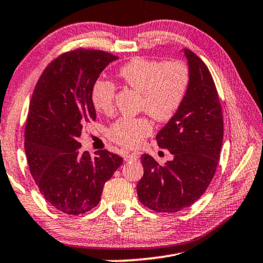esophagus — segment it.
<instances>
[{
	"label": "esophagus",
	"mask_w": 263,
	"mask_h": 263,
	"mask_svg": "<svg viewBox=\"0 0 263 263\" xmlns=\"http://www.w3.org/2000/svg\"><path fill=\"white\" fill-rule=\"evenodd\" d=\"M139 156L137 153H128V152H125L124 153V159L126 161H131V160H138Z\"/></svg>",
	"instance_id": "34e87169"
}]
</instances>
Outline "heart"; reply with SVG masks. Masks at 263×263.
Listing matches in <instances>:
<instances>
[{
	"instance_id": "b5f03b06",
	"label": "heart",
	"mask_w": 263,
	"mask_h": 263,
	"mask_svg": "<svg viewBox=\"0 0 263 263\" xmlns=\"http://www.w3.org/2000/svg\"><path fill=\"white\" fill-rule=\"evenodd\" d=\"M118 77L125 84L141 92V110L158 122L173 118L184 103L191 85L189 65L182 61L135 57L120 66ZM116 86L106 79H97L91 89L95 109L109 115L115 109ZM153 131L147 117L124 116L111 125L109 137L120 146L135 148Z\"/></svg>"
}]
</instances>
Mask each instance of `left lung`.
Wrapping results in <instances>:
<instances>
[{
	"label": "left lung",
	"instance_id": "left-lung-1",
	"mask_svg": "<svg viewBox=\"0 0 263 263\" xmlns=\"http://www.w3.org/2000/svg\"><path fill=\"white\" fill-rule=\"evenodd\" d=\"M184 52L191 71L189 93L156 137L173 159L161 166L143 154L144 176L137 185L139 201L159 213L184 210L205 193L218 167L223 139L222 110L213 77L194 52Z\"/></svg>",
	"mask_w": 263,
	"mask_h": 263
}]
</instances>
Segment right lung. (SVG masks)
Wrapping results in <instances>:
<instances>
[{
	"label": "right lung",
	"mask_w": 263,
	"mask_h": 263,
	"mask_svg": "<svg viewBox=\"0 0 263 263\" xmlns=\"http://www.w3.org/2000/svg\"><path fill=\"white\" fill-rule=\"evenodd\" d=\"M117 58L83 48L62 53L44 69L32 93L24 132L28 165L42 195L65 214L97 206L105 182L123 164L106 149L95 158L78 151L83 126L96 120L91 89Z\"/></svg>",
	"instance_id": "1"
}]
</instances>
